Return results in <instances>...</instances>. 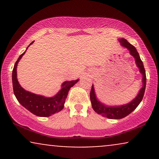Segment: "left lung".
Returning a JSON list of instances; mask_svg holds the SVG:
<instances>
[{
    "label": "left lung",
    "instance_id": "left-lung-1",
    "mask_svg": "<svg viewBox=\"0 0 159 159\" xmlns=\"http://www.w3.org/2000/svg\"><path fill=\"white\" fill-rule=\"evenodd\" d=\"M120 44L123 45V47L128 48L130 52V54L133 56L135 59V63L139 69L140 72L143 75V78H142V83H143V87H141L139 93H138V96H136L132 102L126 104L124 105H120V106H107V105H104L96 98V93H95L93 84L92 85V88H91L90 91V101L92 103L93 109L96 111L98 114H101L102 116H105V117L108 118V119H122V118L125 117L129 115V114L132 112L138 105L142 101L144 95V92H145L146 89V82H147V78H146V72L145 69H144L143 62L140 60V57L138 54V51L136 50L135 47L131 45L129 42L125 39H119Z\"/></svg>",
    "mask_w": 159,
    "mask_h": 159
}]
</instances>
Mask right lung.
Returning <instances> with one entry per match:
<instances>
[{"instance_id": "right-lung-1", "label": "right lung", "mask_w": 159, "mask_h": 159, "mask_svg": "<svg viewBox=\"0 0 159 159\" xmlns=\"http://www.w3.org/2000/svg\"><path fill=\"white\" fill-rule=\"evenodd\" d=\"M33 43H30V45L33 44ZM26 51L18 58L17 61L14 65L13 70H12V78L14 94L19 102L27 110L31 112L32 114H35L36 116H43V117L52 116V114L63 110L66 98L67 97L69 90L79 80L77 79L75 81L63 82L61 87V90L53 97H45L43 96H39V95L34 94L33 93L25 90L21 87L18 81L16 68H17L18 63L21 60V57L26 52Z\"/></svg>"}]
</instances>
